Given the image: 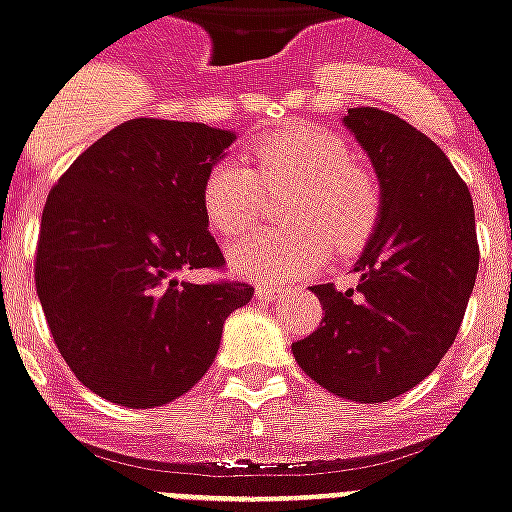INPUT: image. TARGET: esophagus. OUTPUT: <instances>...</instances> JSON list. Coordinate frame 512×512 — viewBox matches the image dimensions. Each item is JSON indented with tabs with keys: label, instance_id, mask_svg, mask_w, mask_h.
Wrapping results in <instances>:
<instances>
[{
	"label": "esophagus",
	"instance_id": "obj_1",
	"mask_svg": "<svg viewBox=\"0 0 512 512\" xmlns=\"http://www.w3.org/2000/svg\"><path fill=\"white\" fill-rule=\"evenodd\" d=\"M278 294H281V289H278V286H257V297L260 299H265V302H273V299L278 297Z\"/></svg>",
	"mask_w": 512,
	"mask_h": 512
}]
</instances>
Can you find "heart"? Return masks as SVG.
<instances>
[{
	"label": "heart",
	"mask_w": 512,
	"mask_h": 512,
	"mask_svg": "<svg viewBox=\"0 0 512 512\" xmlns=\"http://www.w3.org/2000/svg\"><path fill=\"white\" fill-rule=\"evenodd\" d=\"M252 165L220 160L207 170L199 202L218 236L244 234L263 213L266 191H286L281 231H257L231 247V265L257 281H292L336 255L363 249L384 213V191L371 170L352 162L342 136L289 126L249 144Z\"/></svg>",
	"instance_id": "heart-1"
}]
</instances>
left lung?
<instances>
[{"instance_id":"1","label":"left lung","mask_w":512,"mask_h":512,"mask_svg":"<svg viewBox=\"0 0 512 512\" xmlns=\"http://www.w3.org/2000/svg\"><path fill=\"white\" fill-rule=\"evenodd\" d=\"M384 191L376 234L357 260L355 289L310 286L323 321L292 344L315 384L344 400L410 392L455 342L479 270L471 191L442 149L378 107L344 115Z\"/></svg>"}]
</instances>
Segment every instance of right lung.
Returning <instances> with one entry per match:
<instances>
[{
  "mask_svg": "<svg viewBox=\"0 0 512 512\" xmlns=\"http://www.w3.org/2000/svg\"><path fill=\"white\" fill-rule=\"evenodd\" d=\"M234 144L205 123L134 118L52 186L36 242V294L70 371L123 407L168 405L213 365L223 323L255 289L226 270L199 191Z\"/></svg>",
  "mask_w": 512,
  "mask_h": 512,
  "instance_id": "right-lung-1",
  "label": "right lung"
}]
</instances>
